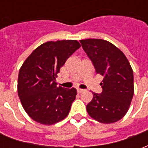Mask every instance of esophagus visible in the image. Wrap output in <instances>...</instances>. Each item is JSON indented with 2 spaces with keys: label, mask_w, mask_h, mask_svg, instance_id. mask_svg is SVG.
I'll return each instance as SVG.
<instances>
[{
  "label": "esophagus",
  "mask_w": 148,
  "mask_h": 148,
  "mask_svg": "<svg viewBox=\"0 0 148 148\" xmlns=\"http://www.w3.org/2000/svg\"><path fill=\"white\" fill-rule=\"evenodd\" d=\"M77 93H82V92L84 91V90H82V89H80V88H77Z\"/></svg>",
  "instance_id": "1"
}]
</instances>
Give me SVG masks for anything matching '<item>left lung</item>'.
<instances>
[{
	"mask_svg": "<svg viewBox=\"0 0 148 148\" xmlns=\"http://www.w3.org/2000/svg\"><path fill=\"white\" fill-rule=\"evenodd\" d=\"M97 74L104 77L100 84L101 94L93 92V99L86 106L88 114L103 124H112L124 117L133 97V71L121 50L101 39H81Z\"/></svg>",
	"mask_w": 148,
	"mask_h": 148,
	"instance_id": "8db88e82",
	"label": "left lung"
}]
</instances>
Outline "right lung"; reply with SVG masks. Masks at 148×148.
<instances>
[{
	"mask_svg": "<svg viewBox=\"0 0 148 148\" xmlns=\"http://www.w3.org/2000/svg\"><path fill=\"white\" fill-rule=\"evenodd\" d=\"M80 47L75 39L48 41L35 49L21 66L18 96L24 111L37 123L52 125L69 114L77 90L57 86L55 77Z\"/></svg>",
	"mask_w": 148,
	"mask_h": 148,
	"instance_id": "add662e5",
	"label": "right lung"
}]
</instances>
